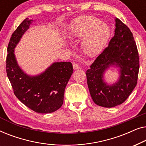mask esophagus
<instances>
[{
	"label": "esophagus",
	"mask_w": 146,
	"mask_h": 146,
	"mask_svg": "<svg viewBox=\"0 0 146 146\" xmlns=\"http://www.w3.org/2000/svg\"><path fill=\"white\" fill-rule=\"evenodd\" d=\"M73 68L74 70H78L80 68V66H78V64L76 63H74L73 64Z\"/></svg>",
	"instance_id": "esophagus-1"
}]
</instances>
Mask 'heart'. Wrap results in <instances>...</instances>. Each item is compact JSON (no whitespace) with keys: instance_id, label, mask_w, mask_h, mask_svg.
<instances>
[{"instance_id":"b5f03b06","label":"heart","mask_w":146,"mask_h":146,"mask_svg":"<svg viewBox=\"0 0 146 146\" xmlns=\"http://www.w3.org/2000/svg\"><path fill=\"white\" fill-rule=\"evenodd\" d=\"M110 31L106 24L98 18L85 16L71 24L68 38L71 40L81 39V48L88 56H95L101 52L108 41Z\"/></svg>"}]
</instances>
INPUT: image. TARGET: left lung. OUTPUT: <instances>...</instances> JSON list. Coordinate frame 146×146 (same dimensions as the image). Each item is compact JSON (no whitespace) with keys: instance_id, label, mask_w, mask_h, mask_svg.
I'll return each mask as SVG.
<instances>
[{"instance_id":"1","label":"left lung","mask_w":146,"mask_h":146,"mask_svg":"<svg viewBox=\"0 0 146 146\" xmlns=\"http://www.w3.org/2000/svg\"><path fill=\"white\" fill-rule=\"evenodd\" d=\"M114 36L108 46L95 60L86 72L90 93L96 104L104 108L115 107L124 102L137 84L139 64L136 44L133 35L120 20L115 19ZM118 67L119 77L108 85L105 72Z\"/></svg>"}]
</instances>
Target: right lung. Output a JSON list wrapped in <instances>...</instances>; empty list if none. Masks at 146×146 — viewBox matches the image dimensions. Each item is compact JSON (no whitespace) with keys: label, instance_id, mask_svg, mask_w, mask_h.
Listing matches in <instances>:
<instances>
[{"label":"right lung","instance_id":"right-lung-1","mask_svg":"<svg viewBox=\"0 0 146 146\" xmlns=\"http://www.w3.org/2000/svg\"><path fill=\"white\" fill-rule=\"evenodd\" d=\"M33 20H24L10 39L7 57V73L17 98L36 112L48 113L63 104L64 90L73 73L70 62H54L38 75L31 76L18 64L15 48Z\"/></svg>","mask_w":146,"mask_h":146}]
</instances>
